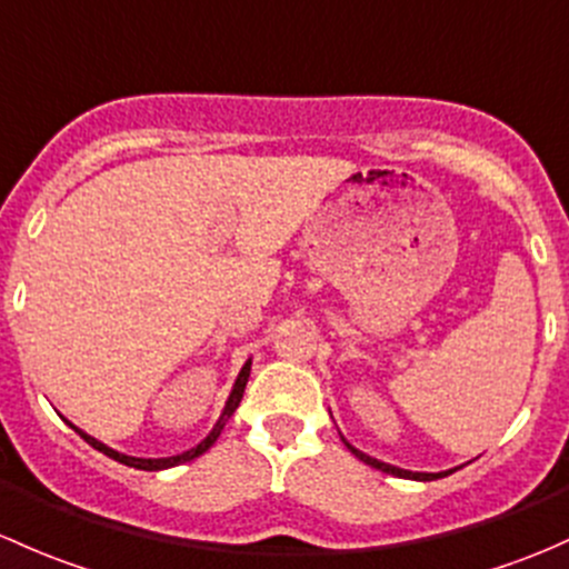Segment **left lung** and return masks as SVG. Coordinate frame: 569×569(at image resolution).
<instances>
[{
    "label": "left lung",
    "mask_w": 569,
    "mask_h": 569,
    "mask_svg": "<svg viewBox=\"0 0 569 569\" xmlns=\"http://www.w3.org/2000/svg\"><path fill=\"white\" fill-rule=\"evenodd\" d=\"M343 445L349 447L351 452H355L357 458L362 460V463H368V466H373V469H379V471H387V475H395V477H403V480H439V477H447V475H452V469L450 471H439V475H426V471H406V469H398V466H390V463H381V460H376V458H370V456H365V452H360V450H355V447L349 445V441L343 439Z\"/></svg>",
    "instance_id": "8db88e82"
}]
</instances>
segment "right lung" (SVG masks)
Instances as JSON below:
<instances>
[{
  "instance_id": "right-lung-1",
  "label": "right lung",
  "mask_w": 569,
  "mask_h": 569,
  "mask_svg": "<svg viewBox=\"0 0 569 569\" xmlns=\"http://www.w3.org/2000/svg\"><path fill=\"white\" fill-rule=\"evenodd\" d=\"M248 376H250V360L244 362V368L239 370V376H237V385H234V390H231V395H229V403H226V409H223V415H220V420H218V426L212 428V433L207 436L204 441H201V445H196L193 450H188V452H182V456H174V458H130V456H122V452H117V450H111V447H106V445H100L98 439H92V436H87L83 433V430H79L73 426V422H68L70 428L76 430V433L81 436L83 441H87V445H92L94 450H100L103 452V456H109V458H113V460H119V463H124V466H133V469H143V471H158V469H171V466H179V463H184V460H193V458H199V456H204V452L209 450V447L214 445V441H218V436H220V430H223V426H226V420H229L231 415H234L237 411V406H239V400H242V392H244V385H248Z\"/></svg>"
}]
</instances>
